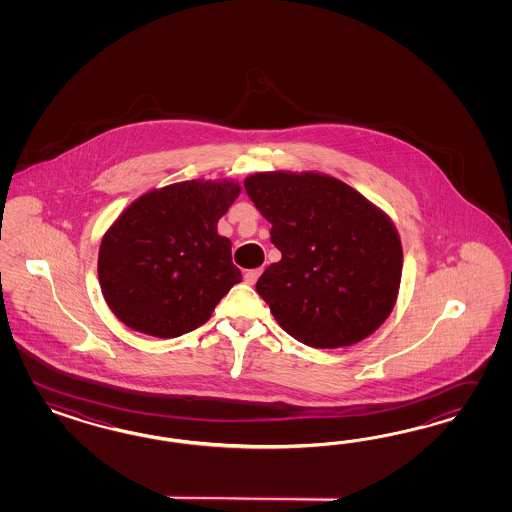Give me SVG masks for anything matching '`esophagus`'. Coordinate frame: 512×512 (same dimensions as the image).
<instances>
[{
    "instance_id": "obj_1",
    "label": "esophagus",
    "mask_w": 512,
    "mask_h": 512,
    "mask_svg": "<svg viewBox=\"0 0 512 512\" xmlns=\"http://www.w3.org/2000/svg\"><path fill=\"white\" fill-rule=\"evenodd\" d=\"M263 274V268H255V270H248L246 272V276H244V279H246V283H249V285H255V281L259 279V276Z\"/></svg>"
}]
</instances>
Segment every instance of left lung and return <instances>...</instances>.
<instances>
[{
    "instance_id": "1",
    "label": "left lung",
    "mask_w": 512,
    "mask_h": 512,
    "mask_svg": "<svg viewBox=\"0 0 512 512\" xmlns=\"http://www.w3.org/2000/svg\"><path fill=\"white\" fill-rule=\"evenodd\" d=\"M272 223L281 261L257 281L279 326L315 349L368 338L396 304L402 242L392 221L340 180L315 172H257L244 182Z\"/></svg>"
}]
</instances>
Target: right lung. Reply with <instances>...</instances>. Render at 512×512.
Wrapping results in <instances>:
<instances>
[{"label":"right lung","mask_w":512,"mask_h":512,"mask_svg":"<svg viewBox=\"0 0 512 512\" xmlns=\"http://www.w3.org/2000/svg\"><path fill=\"white\" fill-rule=\"evenodd\" d=\"M240 195L234 182H180L129 204L101 240L99 283L125 326L176 338L204 325L242 281L217 221Z\"/></svg>","instance_id":"obj_1"}]
</instances>
